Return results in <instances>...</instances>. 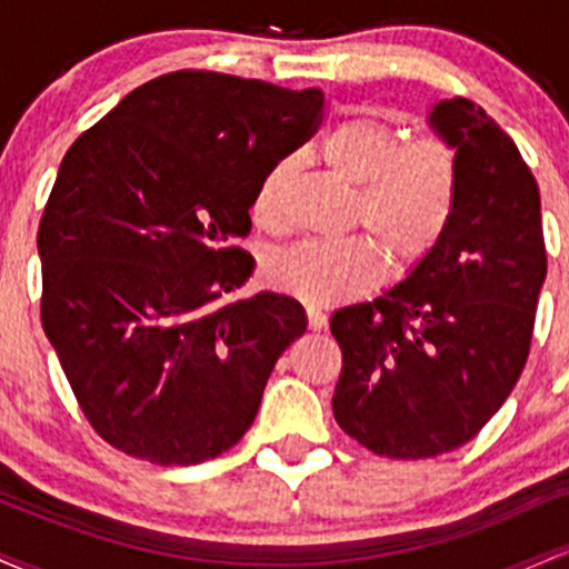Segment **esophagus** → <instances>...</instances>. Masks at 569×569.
Wrapping results in <instances>:
<instances>
[{"mask_svg": "<svg viewBox=\"0 0 569 569\" xmlns=\"http://www.w3.org/2000/svg\"><path fill=\"white\" fill-rule=\"evenodd\" d=\"M307 326H310L312 331H323L326 326H329V318H326V312L318 310V307H307Z\"/></svg>", "mask_w": 569, "mask_h": 569, "instance_id": "1", "label": "esophagus"}]
</instances>
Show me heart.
Listing matches in <instances>:
<instances>
[{
	"mask_svg": "<svg viewBox=\"0 0 569 569\" xmlns=\"http://www.w3.org/2000/svg\"><path fill=\"white\" fill-rule=\"evenodd\" d=\"M339 179L356 184L352 221L375 234L396 264L426 259L452 221L460 194V158L441 136L403 139L393 122L371 112L337 120L318 147ZM291 162L276 160L251 198L253 224L283 232ZM382 251L371 238L305 240L267 267L278 291L307 305H335L371 289L382 278Z\"/></svg>",
	"mask_w": 569,
	"mask_h": 569,
	"instance_id": "1",
	"label": "heart"
}]
</instances>
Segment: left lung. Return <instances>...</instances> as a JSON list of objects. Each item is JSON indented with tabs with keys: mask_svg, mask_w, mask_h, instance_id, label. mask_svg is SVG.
<instances>
[{
	"mask_svg": "<svg viewBox=\"0 0 569 569\" xmlns=\"http://www.w3.org/2000/svg\"><path fill=\"white\" fill-rule=\"evenodd\" d=\"M430 126L460 158L447 232L403 283L331 316L339 428L390 460L452 452L502 407L548 267L538 181L511 136L468 98L436 103Z\"/></svg>",
	"mask_w": 569,
	"mask_h": 569,
	"instance_id": "1",
	"label": "left lung"
}]
</instances>
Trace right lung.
I'll use <instances>...</instances> for the list:
<instances>
[{"mask_svg": "<svg viewBox=\"0 0 569 569\" xmlns=\"http://www.w3.org/2000/svg\"><path fill=\"white\" fill-rule=\"evenodd\" d=\"M318 88L181 69L128 93L69 147L39 221L42 326L103 441L154 466L234 447L302 305L262 291L251 232L267 168L316 133Z\"/></svg>", "mask_w": 569, "mask_h": 569, "instance_id": "1", "label": "right lung"}]
</instances>
